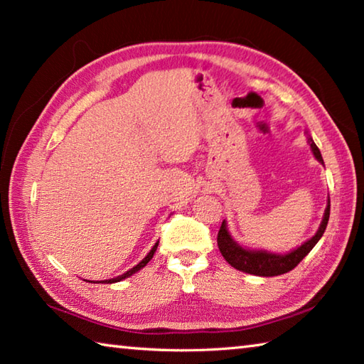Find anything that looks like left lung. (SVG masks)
I'll return each instance as SVG.
<instances>
[{
	"label": "left lung",
	"mask_w": 364,
	"mask_h": 364,
	"mask_svg": "<svg viewBox=\"0 0 364 364\" xmlns=\"http://www.w3.org/2000/svg\"><path fill=\"white\" fill-rule=\"evenodd\" d=\"M308 143H310L311 151H313V154H315V157L319 160V162H323L321 152H319L318 146L315 144V141H313L311 138H308ZM329 213H331V200H329L328 207H326L324 218L321 221V226H319L318 232L311 239H308L305 244H301L299 249L292 250L291 254L274 255V254H268V252H264V250H247V249H244V247H241V245L232 241L230 232H228V230H226L225 221L221 223L218 236H217L218 249L221 252V255L225 257V260L230 263L232 268H236L239 271H244V273H250V274H255V276H279V274H284V273H289V271L297 267V264L301 260H304V258L308 254H310V250L315 247L319 239H321L326 226H328Z\"/></svg>",
	"instance_id": "8db88e82"
}]
</instances>
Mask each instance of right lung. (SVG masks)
Masks as SVG:
<instances>
[{
    "label": "right lung",
    "mask_w": 364,
    "mask_h": 364,
    "mask_svg": "<svg viewBox=\"0 0 364 364\" xmlns=\"http://www.w3.org/2000/svg\"><path fill=\"white\" fill-rule=\"evenodd\" d=\"M157 245H159V242L156 244V245H154V247L151 249V252H149V254H147L144 258H143V260H141L138 264H136V267H133L130 271H127V273H123L122 276H117V278H114V279H107V281H101V282H107V284H112V282H119V281H122V279H125V278H128V276H132V274H134V273H136V271H139L141 268H144L146 267V264L147 263H149V260H151V258H152V255L154 254H156V250H157Z\"/></svg>",
    "instance_id": "1"
}]
</instances>
